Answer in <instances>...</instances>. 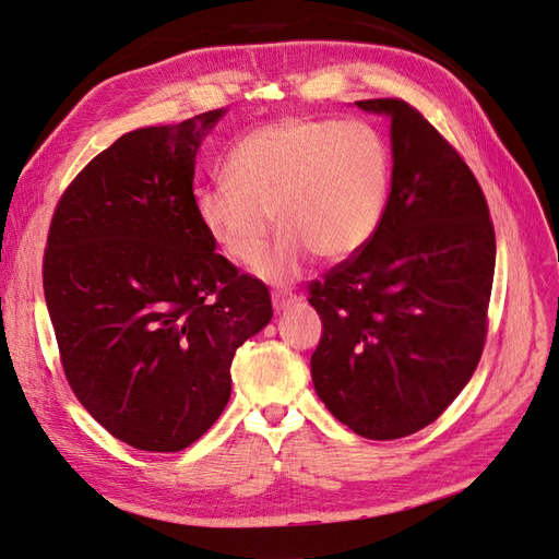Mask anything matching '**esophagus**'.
Returning <instances> with one entry per match:
<instances>
[{"label": "esophagus", "instance_id": "esophagus-1", "mask_svg": "<svg viewBox=\"0 0 559 559\" xmlns=\"http://www.w3.org/2000/svg\"><path fill=\"white\" fill-rule=\"evenodd\" d=\"M300 298L296 294H289V292H273V308L280 312V310H286L296 306Z\"/></svg>", "mask_w": 559, "mask_h": 559}]
</instances>
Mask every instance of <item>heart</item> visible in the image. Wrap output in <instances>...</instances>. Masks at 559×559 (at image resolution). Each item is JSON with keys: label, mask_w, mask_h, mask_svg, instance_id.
<instances>
[{"label": "heart", "mask_w": 559, "mask_h": 559, "mask_svg": "<svg viewBox=\"0 0 559 559\" xmlns=\"http://www.w3.org/2000/svg\"><path fill=\"white\" fill-rule=\"evenodd\" d=\"M226 181L202 186L193 210L226 259L259 263L270 282L294 280L312 253L345 261L380 228L389 195V151L366 121L286 118L247 132L224 165Z\"/></svg>", "instance_id": "heart-1"}]
</instances>
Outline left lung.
I'll return each mask as SVG.
<instances>
[{"instance_id":"obj_1","label":"left lung","mask_w":559,"mask_h":559,"mask_svg":"<svg viewBox=\"0 0 559 559\" xmlns=\"http://www.w3.org/2000/svg\"><path fill=\"white\" fill-rule=\"evenodd\" d=\"M357 107L392 118V191L373 240L310 284V366L335 419L394 441L441 417L476 370L497 240L480 183L425 116L399 97Z\"/></svg>"}]
</instances>
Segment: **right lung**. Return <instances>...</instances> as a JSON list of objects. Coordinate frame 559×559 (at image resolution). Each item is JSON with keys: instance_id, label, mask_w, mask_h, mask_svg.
<instances>
[{"instance_id": "obj_1", "label": "right lung", "mask_w": 559, "mask_h": 559, "mask_svg": "<svg viewBox=\"0 0 559 559\" xmlns=\"http://www.w3.org/2000/svg\"><path fill=\"white\" fill-rule=\"evenodd\" d=\"M222 116L123 134L50 218L44 296L64 378L146 452H179L214 425L235 349L273 317L267 286L214 251L193 210L198 146Z\"/></svg>"}]
</instances>
